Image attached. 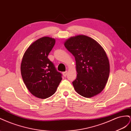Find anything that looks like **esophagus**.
Masks as SVG:
<instances>
[{"label": "esophagus", "instance_id": "obj_1", "mask_svg": "<svg viewBox=\"0 0 131 131\" xmlns=\"http://www.w3.org/2000/svg\"><path fill=\"white\" fill-rule=\"evenodd\" d=\"M67 73H68V71H65V72H62L63 75V76H64V77H66V76Z\"/></svg>", "mask_w": 131, "mask_h": 131}]
</instances>
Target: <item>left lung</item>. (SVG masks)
I'll list each match as a JSON object with an SVG mask.
<instances>
[{
    "label": "left lung",
    "instance_id": "8db88e82",
    "mask_svg": "<svg viewBox=\"0 0 131 131\" xmlns=\"http://www.w3.org/2000/svg\"><path fill=\"white\" fill-rule=\"evenodd\" d=\"M64 45L75 58L77 75L72 82L75 91L85 98L99 94L105 87L110 73L105 51L95 40L83 35L71 37Z\"/></svg>",
    "mask_w": 131,
    "mask_h": 131
}]
</instances>
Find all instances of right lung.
<instances>
[{
	"label": "right lung",
	"instance_id": "add662e5",
	"mask_svg": "<svg viewBox=\"0 0 131 131\" xmlns=\"http://www.w3.org/2000/svg\"><path fill=\"white\" fill-rule=\"evenodd\" d=\"M55 43L50 37L39 38L28 47L22 58V79L31 94L38 98L53 95L62 80V74L48 58Z\"/></svg>",
	"mask_w": 131,
	"mask_h": 131
}]
</instances>
